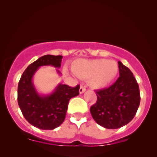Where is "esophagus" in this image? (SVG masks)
I'll list each match as a JSON object with an SVG mask.
<instances>
[{"label": "esophagus", "mask_w": 157, "mask_h": 157, "mask_svg": "<svg viewBox=\"0 0 157 157\" xmlns=\"http://www.w3.org/2000/svg\"><path fill=\"white\" fill-rule=\"evenodd\" d=\"M85 91H86V88H85L84 86H80V89H79V93H80V94L84 93Z\"/></svg>", "instance_id": "esophagus-1"}]
</instances>
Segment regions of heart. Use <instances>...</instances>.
Instances as JSON below:
<instances>
[{
  "instance_id": "b5f03b06",
  "label": "heart",
  "mask_w": 157,
  "mask_h": 157,
  "mask_svg": "<svg viewBox=\"0 0 157 157\" xmlns=\"http://www.w3.org/2000/svg\"><path fill=\"white\" fill-rule=\"evenodd\" d=\"M71 69L78 78H90V86L94 89L107 86L113 82L119 72L117 63L106 59H78L73 63Z\"/></svg>"
}]
</instances>
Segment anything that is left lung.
Instances as JSON below:
<instances>
[{"mask_svg": "<svg viewBox=\"0 0 157 157\" xmlns=\"http://www.w3.org/2000/svg\"><path fill=\"white\" fill-rule=\"evenodd\" d=\"M119 77L108 88L96 91V103L90 113L98 124L118 129L127 124L136 114L140 102L138 84L128 67L118 62Z\"/></svg>", "mask_w": 157, "mask_h": 157, "instance_id": "1", "label": "left lung"}]
</instances>
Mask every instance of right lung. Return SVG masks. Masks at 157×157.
I'll list each match as a JSON object with an SVG mask.
<instances>
[{
  "mask_svg": "<svg viewBox=\"0 0 157 157\" xmlns=\"http://www.w3.org/2000/svg\"><path fill=\"white\" fill-rule=\"evenodd\" d=\"M62 59L61 55L42 56L27 67L18 84L17 101L23 116L30 124L44 130L57 128L63 122L69 100L79 94V85L71 87L59 84L48 94H39L35 87L33 78L38 68L47 65L59 68Z\"/></svg>",
  "mask_w": 157,
  "mask_h": 157,
  "instance_id": "1",
  "label": "right lung"
}]
</instances>
